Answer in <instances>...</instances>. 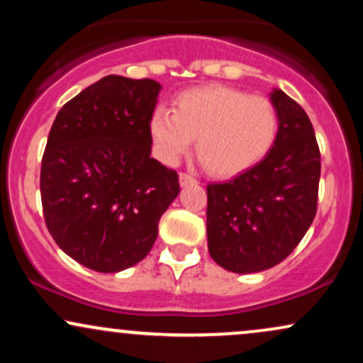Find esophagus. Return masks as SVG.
<instances>
[{
  "mask_svg": "<svg viewBox=\"0 0 363 363\" xmlns=\"http://www.w3.org/2000/svg\"><path fill=\"white\" fill-rule=\"evenodd\" d=\"M179 182H181L182 187H186V186L196 184L198 181H196L193 176H189V174H181V176H179Z\"/></svg>",
  "mask_w": 363,
  "mask_h": 363,
  "instance_id": "obj_1",
  "label": "esophagus"
}]
</instances>
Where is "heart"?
Returning a JSON list of instances; mask_svg holds the SVG:
<instances>
[{
	"label": "heart",
	"mask_w": 363,
	"mask_h": 363,
	"mask_svg": "<svg viewBox=\"0 0 363 363\" xmlns=\"http://www.w3.org/2000/svg\"><path fill=\"white\" fill-rule=\"evenodd\" d=\"M157 157L174 165L196 140V153L215 177H234L269 155L280 135V114L272 101L223 85L198 86L174 99L172 114L150 118Z\"/></svg>",
	"instance_id": "heart-1"
}]
</instances>
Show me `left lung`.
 <instances>
[{"mask_svg": "<svg viewBox=\"0 0 363 363\" xmlns=\"http://www.w3.org/2000/svg\"><path fill=\"white\" fill-rule=\"evenodd\" d=\"M269 99L280 135L269 155L222 184H208V251L232 273L273 268L297 247L318 211L320 153L309 116L285 91Z\"/></svg>", "mask_w": 363, "mask_h": 363, "instance_id": "obj_1", "label": "left lung"}]
</instances>
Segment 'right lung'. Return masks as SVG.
I'll use <instances>...</instances> for the list:
<instances>
[{
  "label": "right lung",
  "mask_w": 363,
  "mask_h": 363,
  "mask_svg": "<svg viewBox=\"0 0 363 363\" xmlns=\"http://www.w3.org/2000/svg\"><path fill=\"white\" fill-rule=\"evenodd\" d=\"M162 85L109 74L57 112L40 167L45 225L85 268L118 273L155 244L179 194L177 172L152 153L150 118Z\"/></svg>",
  "instance_id": "obj_1"
}]
</instances>
